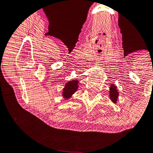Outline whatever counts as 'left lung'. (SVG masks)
<instances>
[{"instance_id": "obj_1", "label": "left lung", "mask_w": 153, "mask_h": 153, "mask_svg": "<svg viewBox=\"0 0 153 153\" xmlns=\"http://www.w3.org/2000/svg\"><path fill=\"white\" fill-rule=\"evenodd\" d=\"M110 99L114 103L117 102V98L119 95V92L117 91V87L114 85H111L110 87Z\"/></svg>"}]
</instances>
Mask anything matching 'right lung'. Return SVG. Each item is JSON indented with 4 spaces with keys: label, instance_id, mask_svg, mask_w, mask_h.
<instances>
[{
    "label": "right lung",
    "instance_id": "add662e5",
    "mask_svg": "<svg viewBox=\"0 0 153 153\" xmlns=\"http://www.w3.org/2000/svg\"><path fill=\"white\" fill-rule=\"evenodd\" d=\"M78 82L77 80H72L68 82L63 89V96L66 99L70 98L71 96L75 93L78 89Z\"/></svg>",
    "mask_w": 153,
    "mask_h": 153
}]
</instances>
